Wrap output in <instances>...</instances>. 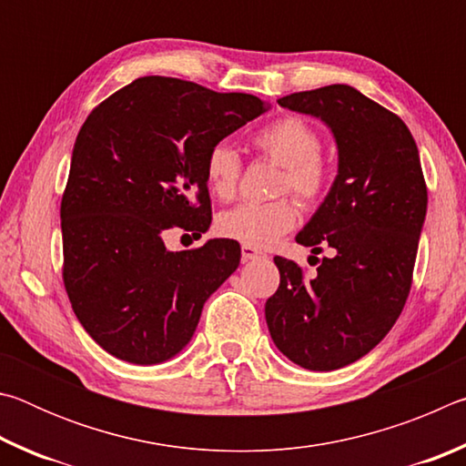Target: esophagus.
<instances>
[{"mask_svg":"<svg viewBox=\"0 0 466 466\" xmlns=\"http://www.w3.org/2000/svg\"><path fill=\"white\" fill-rule=\"evenodd\" d=\"M242 263H250V261H257V258H263L265 255L261 250H257L255 247H247V244H242Z\"/></svg>","mask_w":466,"mask_h":466,"instance_id":"1","label":"esophagus"}]
</instances>
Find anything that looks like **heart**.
<instances>
[{
    "mask_svg": "<svg viewBox=\"0 0 466 466\" xmlns=\"http://www.w3.org/2000/svg\"><path fill=\"white\" fill-rule=\"evenodd\" d=\"M255 146L283 167L279 193L296 195L302 203L317 201L329 180V164L320 152V136L304 116L288 115L255 133ZM240 177V156L228 141H218L205 156V183L218 199H232ZM298 222V209L289 199L271 203H242L216 219L224 238L247 247L265 248L289 232Z\"/></svg>",
    "mask_w": 466,
    "mask_h": 466,
    "instance_id": "obj_1",
    "label": "heart"
}]
</instances>
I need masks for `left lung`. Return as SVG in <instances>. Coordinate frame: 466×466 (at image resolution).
<instances>
[{"instance_id":"obj_1","label":"left lung","mask_w":466,"mask_h":466,"mask_svg":"<svg viewBox=\"0 0 466 466\" xmlns=\"http://www.w3.org/2000/svg\"><path fill=\"white\" fill-rule=\"evenodd\" d=\"M278 102L333 133L337 177L296 242L312 247L310 258L319 244L335 252L310 279L294 261L275 257L279 288L267 299L265 319L283 356L330 372L374 350L403 310L428 188L411 131L360 90L333 84Z\"/></svg>"}]
</instances>
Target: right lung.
Returning a JSON list of instances; mask_svg holds the SVG:
<instances>
[{
	"instance_id": "right-lung-1",
	"label": "right lung",
	"mask_w": 466,
	"mask_h": 466,
	"mask_svg": "<svg viewBox=\"0 0 466 466\" xmlns=\"http://www.w3.org/2000/svg\"><path fill=\"white\" fill-rule=\"evenodd\" d=\"M267 110L252 94L147 76L88 115L61 199L63 281L77 320L110 356L137 366L175 358L238 269V242L170 252L164 232L209 230L205 156Z\"/></svg>"
}]
</instances>
